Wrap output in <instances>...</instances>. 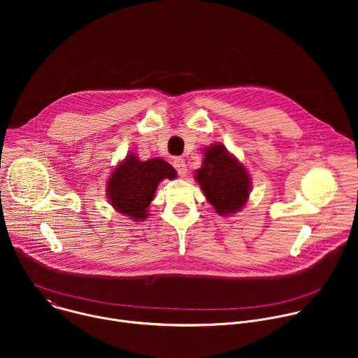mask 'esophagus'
<instances>
[{"label":"esophagus","instance_id":"34e87169","mask_svg":"<svg viewBox=\"0 0 358 358\" xmlns=\"http://www.w3.org/2000/svg\"><path fill=\"white\" fill-rule=\"evenodd\" d=\"M173 166L176 167V170H177L180 177H185V174H187V164H185V162L182 159H174Z\"/></svg>","mask_w":358,"mask_h":358}]
</instances>
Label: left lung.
Segmentation results:
<instances>
[{
    "mask_svg": "<svg viewBox=\"0 0 358 358\" xmlns=\"http://www.w3.org/2000/svg\"><path fill=\"white\" fill-rule=\"evenodd\" d=\"M195 180L220 215L242 210L250 192L246 169L221 143L203 148L202 167L195 171Z\"/></svg>",
    "mask_w": 358,
    "mask_h": 358,
    "instance_id": "8db88e82",
    "label": "left lung"
}]
</instances>
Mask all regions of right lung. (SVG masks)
I'll return each instance as SVG.
<instances>
[{
    "label": "right lung",
    "mask_w": 358,
    "mask_h": 358,
    "mask_svg": "<svg viewBox=\"0 0 358 358\" xmlns=\"http://www.w3.org/2000/svg\"><path fill=\"white\" fill-rule=\"evenodd\" d=\"M176 177V170L162 159L141 162L136 155H127L108 180V199L117 213L134 221H144L150 215L147 208L155 199L160 181Z\"/></svg>",
    "instance_id": "1"
}]
</instances>
